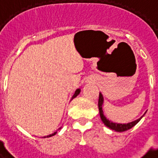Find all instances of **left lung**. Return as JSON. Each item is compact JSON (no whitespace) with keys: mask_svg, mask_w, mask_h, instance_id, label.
<instances>
[{"mask_svg":"<svg viewBox=\"0 0 158 158\" xmlns=\"http://www.w3.org/2000/svg\"><path fill=\"white\" fill-rule=\"evenodd\" d=\"M102 104H103V96L102 95V93L99 94V100H98V107H99V113H100V116H101V118L102 120L103 123L108 127L109 129H113V130H115L117 132H123V131H126L128 129H131L132 127L135 125L136 123H138L140 119L142 118V117L144 116L143 115L141 118H139V119H137L135 121H133L131 123H113L112 121H110L108 119L106 118V117L104 116L103 114V111H102Z\"/></svg>","mask_w":158,"mask_h":158,"instance_id":"8db88e82","label":"left lung"}]
</instances>
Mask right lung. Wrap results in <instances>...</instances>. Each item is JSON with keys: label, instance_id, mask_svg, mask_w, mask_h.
Wrapping results in <instances>:
<instances>
[{"label": "right lung", "instance_id": "obj_1", "mask_svg": "<svg viewBox=\"0 0 158 158\" xmlns=\"http://www.w3.org/2000/svg\"><path fill=\"white\" fill-rule=\"evenodd\" d=\"M79 93H80V89H76L75 93H74V95H73V96L72 99H73V98H74V97H76V96H78V95H79ZM60 129H61V128H60ZM56 134V132H54V133H53V134H52V135H47V136H45V137H44V138H45V137H51V136H52V135H55Z\"/></svg>", "mask_w": 158, "mask_h": 158}]
</instances>
